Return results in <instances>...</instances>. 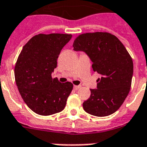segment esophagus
Returning <instances> with one entry per match:
<instances>
[{
  "instance_id": "esophagus-1",
  "label": "esophagus",
  "mask_w": 147,
  "mask_h": 147,
  "mask_svg": "<svg viewBox=\"0 0 147 147\" xmlns=\"http://www.w3.org/2000/svg\"><path fill=\"white\" fill-rule=\"evenodd\" d=\"M80 87H81V86H80V85H78V86H74V89L76 90H79Z\"/></svg>"
}]
</instances>
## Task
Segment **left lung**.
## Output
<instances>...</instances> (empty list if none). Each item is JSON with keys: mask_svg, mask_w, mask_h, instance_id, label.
Segmentation results:
<instances>
[{"mask_svg": "<svg viewBox=\"0 0 147 147\" xmlns=\"http://www.w3.org/2000/svg\"><path fill=\"white\" fill-rule=\"evenodd\" d=\"M75 51H83L92 61V67L100 77L96 89L83 103L84 110L96 117L117 111L124 102L131 86L134 63L123 44L110 33L83 34L74 43Z\"/></svg>", "mask_w": 147, "mask_h": 147, "instance_id": "obj_1", "label": "left lung"}]
</instances>
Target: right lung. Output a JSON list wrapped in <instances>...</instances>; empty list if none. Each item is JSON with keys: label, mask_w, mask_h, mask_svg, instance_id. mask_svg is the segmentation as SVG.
Segmentation results:
<instances>
[{"label": "right lung", "mask_w": 147, "mask_h": 147, "mask_svg": "<svg viewBox=\"0 0 147 147\" xmlns=\"http://www.w3.org/2000/svg\"><path fill=\"white\" fill-rule=\"evenodd\" d=\"M71 34H40L25 44L16 63L14 75L18 90L30 110L42 116L62 111L73 90L70 82L61 84L51 74L59 54Z\"/></svg>", "instance_id": "right-lung-1"}]
</instances>
